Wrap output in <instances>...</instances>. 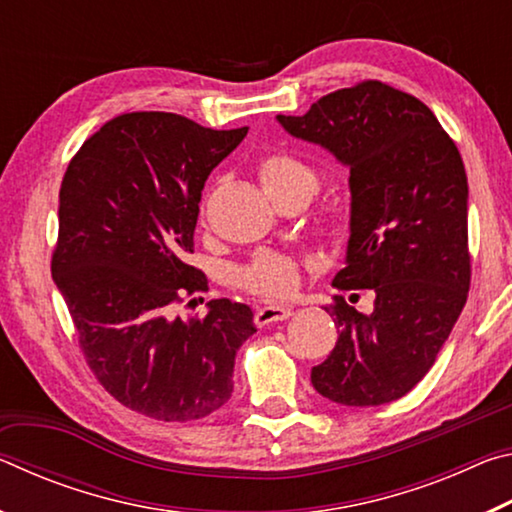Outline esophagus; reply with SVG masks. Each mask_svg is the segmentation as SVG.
Here are the masks:
<instances>
[{
	"label": "esophagus",
	"instance_id": "34e87169",
	"mask_svg": "<svg viewBox=\"0 0 512 512\" xmlns=\"http://www.w3.org/2000/svg\"><path fill=\"white\" fill-rule=\"evenodd\" d=\"M293 316L291 307H259L255 311V325L264 327L268 323H277V320H287Z\"/></svg>",
	"mask_w": 512,
	"mask_h": 512
}]
</instances>
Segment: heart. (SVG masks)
Wrapping results in <instances>:
<instances>
[{
	"label": "heart",
	"mask_w": 512,
	"mask_h": 512,
	"mask_svg": "<svg viewBox=\"0 0 512 512\" xmlns=\"http://www.w3.org/2000/svg\"><path fill=\"white\" fill-rule=\"evenodd\" d=\"M259 180L273 201L291 194L307 192L314 196L318 189L316 171L289 153H271L259 164ZM332 232L343 230L341 221H329ZM300 262L291 255L262 250L235 273L237 287L262 300H287L300 287Z\"/></svg>",
	"instance_id": "obj_1"
}]
</instances>
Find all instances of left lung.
Returning <instances> with one entry per match:
<instances>
[{
  "label": "left lung",
  "instance_id": "left-lung-1",
  "mask_svg": "<svg viewBox=\"0 0 512 512\" xmlns=\"http://www.w3.org/2000/svg\"><path fill=\"white\" fill-rule=\"evenodd\" d=\"M277 121L350 167L348 264L334 287L375 293L370 314L343 296L325 307L339 341L311 368V384L345 406L400 400L433 366L470 291L461 153L420 99L381 81L329 92L307 115Z\"/></svg>",
  "mask_w": 512,
  "mask_h": 512
}]
</instances>
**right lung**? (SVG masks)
Listing matches in <instances>:
<instances>
[{
	"label": "right lung",
	"mask_w": 512,
	"mask_h": 512,
	"mask_svg": "<svg viewBox=\"0 0 512 512\" xmlns=\"http://www.w3.org/2000/svg\"><path fill=\"white\" fill-rule=\"evenodd\" d=\"M246 133L126 112L67 164L51 275L94 377L146 418L189 422L221 409L239 345L257 332L250 307L228 298L212 300L203 318L171 316L207 291L187 262L198 203L210 171Z\"/></svg>",
	"instance_id": "obj_1"
}]
</instances>
